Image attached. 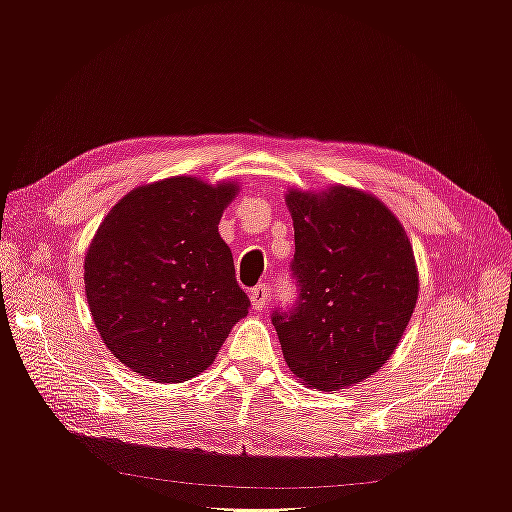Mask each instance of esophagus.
I'll return each mask as SVG.
<instances>
[{
	"mask_svg": "<svg viewBox=\"0 0 512 512\" xmlns=\"http://www.w3.org/2000/svg\"><path fill=\"white\" fill-rule=\"evenodd\" d=\"M250 299H252V307H254V309H265V307H267V301H269V288H267L265 284H260V286L252 288Z\"/></svg>",
	"mask_w": 512,
	"mask_h": 512,
	"instance_id": "34e87169",
	"label": "esophagus"
}]
</instances>
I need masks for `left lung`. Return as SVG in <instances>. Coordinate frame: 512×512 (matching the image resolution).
I'll list each match as a JSON object with an SVG mask.
<instances>
[{
  "instance_id": "8db88e82",
  "label": "left lung",
  "mask_w": 512,
  "mask_h": 512,
  "mask_svg": "<svg viewBox=\"0 0 512 512\" xmlns=\"http://www.w3.org/2000/svg\"><path fill=\"white\" fill-rule=\"evenodd\" d=\"M299 299L271 320L290 371L320 391L359 384L395 352L418 297L404 226L367 192L290 190Z\"/></svg>"
}]
</instances>
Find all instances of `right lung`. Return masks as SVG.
Wrapping results in <instances>:
<instances>
[{
    "instance_id": "right-lung-1",
    "label": "right lung",
    "mask_w": 512,
    "mask_h": 512,
    "mask_svg": "<svg viewBox=\"0 0 512 512\" xmlns=\"http://www.w3.org/2000/svg\"><path fill=\"white\" fill-rule=\"evenodd\" d=\"M237 183L170 177L108 211L85 254V294L102 342L153 382L205 371L250 299L218 232Z\"/></svg>"
}]
</instances>
